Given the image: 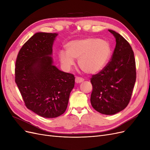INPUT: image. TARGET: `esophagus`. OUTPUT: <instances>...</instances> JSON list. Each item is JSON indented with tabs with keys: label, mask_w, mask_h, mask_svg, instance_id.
Returning a JSON list of instances; mask_svg holds the SVG:
<instances>
[{
	"label": "esophagus",
	"mask_w": 150,
	"mask_h": 150,
	"mask_svg": "<svg viewBox=\"0 0 150 150\" xmlns=\"http://www.w3.org/2000/svg\"><path fill=\"white\" fill-rule=\"evenodd\" d=\"M75 81H76V83H81L83 82L84 79L82 78H80V77L77 76L76 79H75Z\"/></svg>",
	"instance_id": "obj_1"
}]
</instances>
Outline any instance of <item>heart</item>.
I'll return each instance as SVG.
<instances>
[{"instance_id": "1", "label": "heart", "mask_w": 150, "mask_h": 150, "mask_svg": "<svg viewBox=\"0 0 150 150\" xmlns=\"http://www.w3.org/2000/svg\"><path fill=\"white\" fill-rule=\"evenodd\" d=\"M66 52L61 51L59 58L66 69L78 59L81 69L88 74H95L104 69L110 59L111 47L107 40L89 38L70 41L66 46Z\"/></svg>"}]
</instances>
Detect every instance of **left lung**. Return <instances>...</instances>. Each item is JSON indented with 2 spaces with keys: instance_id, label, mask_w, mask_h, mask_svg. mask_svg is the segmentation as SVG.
Wrapping results in <instances>:
<instances>
[{
  "instance_id": "8db88e82",
  "label": "left lung",
  "mask_w": 150,
  "mask_h": 150,
  "mask_svg": "<svg viewBox=\"0 0 150 150\" xmlns=\"http://www.w3.org/2000/svg\"><path fill=\"white\" fill-rule=\"evenodd\" d=\"M116 38L111 61L91 78L93 91L91 103L103 115H112L128 106L137 78L134 52L130 44L120 34L108 30Z\"/></svg>"
}]
</instances>
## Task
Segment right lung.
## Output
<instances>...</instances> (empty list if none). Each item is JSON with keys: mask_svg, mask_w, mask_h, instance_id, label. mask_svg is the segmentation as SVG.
<instances>
[{"mask_svg": "<svg viewBox=\"0 0 150 150\" xmlns=\"http://www.w3.org/2000/svg\"><path fill=\"white\" fill-rule=\"evenodd\" d=\"M57 35L35 34L22 46L16 61L15 81L25 106L47 118L66 111L75 83L73 74L52 65L51 55Z\"/></svg>", "mask_w": 150, "mask_h": 150, "instance_id": "add662e5", "label": "right lung"}]
</instances>
